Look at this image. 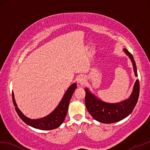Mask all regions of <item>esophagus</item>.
Segmentation results:
<instances>
[{"label":"esophagus","instance_id":"obj_1","mask_svg":"<svg viewBox=\"0 0 150 150\" xmlns=\"http://www.w3.org/2000/svg\"><path fill=\"white\" fill-rule=\"evenodd\" d=\"M76 82H77L79 86H82L83 85V83H85V79L83 78V76H80L77 78V79H76Z\"/></svg>","mask_w":150,"mask_h":150}]
</instances>
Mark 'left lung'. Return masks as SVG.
<instances>
[{"instance_id":"left-lung-1","label":"left lung","mask_w":150,"mask_h":150,"mask_svg":"<svg viewBox=\"0 0 150 150\" xmlns=\"http://www.w3.org/2000/svg\"><path fill=\"white\" fill-rule=\"evenodd\" d=\"M123 51L132 62L135 76H137V67L134 59L127 48ZM139 81H135L133 91L130 97L121 102L110 103L100 100L90 92L88 88L85 89V104L86 109L94 119L103 123H113L123 120L132 113L137 102L139 95Z\"/></svg>"}]
</instances>
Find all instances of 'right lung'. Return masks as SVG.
Segmentation results:
<instances>
[{
	"mask_svg": "<svg viewBox=\"0 0 150 150\" xmlns=\"http://www.w3.org/2000/svg\"><path fill=\"white\" fill-rule=\"evenodd\" d=\"M76 88V83H73L71 86H69L57 107L50 114L47 115V116L44 117L40 118V119H30L21 112L17 107L15 96H14V93L12 92L13 102L14 106L15 107V110L17 114L26 124L40 130H53L59 127L64 121L68 112L69 102H70L71 96L74 93Z\"/></svg>",
	"mask_w": 150,
	"mask_h": 150,
	"instance_id": "1",
	"label": "right lung"
}]
</instances>
